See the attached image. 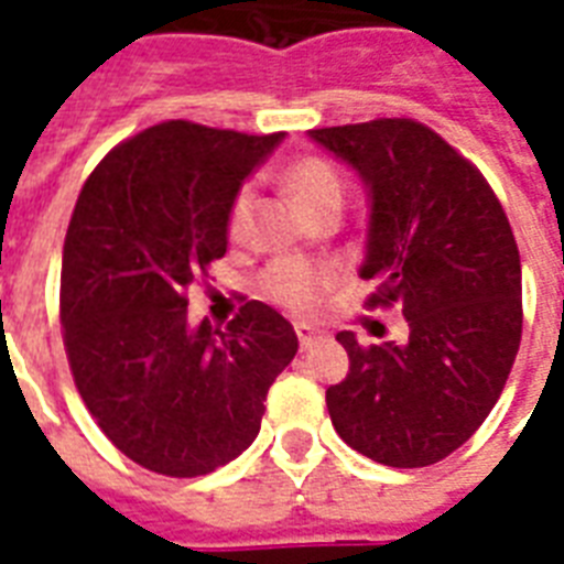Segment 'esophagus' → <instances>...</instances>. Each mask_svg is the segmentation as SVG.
<instances>
[{
  "mask_svg": "<svg viewBox=\"0 0 564 564\" xmlns=\"http://www.w3.org/2000/svg\"><path fill=\"white\" fill-rule=\"evenodd\" d=\"M295 334H299L301 351H307V348H313V345H316V339H322V334H318V330H313L310 325H295Z\"/></svg>",
  "mask_w": 564,
  "mask_h": 564,
  "instance_id": "obj_1",
  "label": "esophagus"
}]
</instances>
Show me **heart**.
<instances>
[{"instance_id":"obj_1","label":"heart","mask_w":564,"mask_h":564,"mask_svg":"<svg viewBox=\"0 0 564 564\" xmlns=\"http://www.w3.org/2000/svg\"><path fill=\"white\" fill-rule=\"evenodd\" d=\"M286 187L313 216L327 207H343V178L330 163L318 161V158H304V161L292 163L286 170ZM251 210H254V187L242 184L230 198L228 216H225V230H228L230 242H242L248 237ZM336 283H339V272L334 265H316L307 260H292V257L278 260L263 272L265 295L295 313L316 310L336 290Z\"/></svg>"}]
</instances>
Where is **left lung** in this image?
I'll use <instances>...</instances> for the list:
<instances>
[{"label":"left lung","instance_id":"obj_1","mask_svg":"<svg viewBox=\"0 0 564 564\" xmlns=\"http://www.w3.org/2000/svg\"><path fill=\"white\" fill-rule=\"evenodd\" d=\"M371 189L362 281L369 310L406 316L403 345L336 336L348 375L327 389L345 445L380 465L424 468L477 433L521 345V254L503 204L468 158L406 117L316 128Z\"/></svg>","mask_w":564,"mask_h":564}]
</instances>
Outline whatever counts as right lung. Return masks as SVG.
I'll return each mask as SVG.
<instances>
[{
	"mask_svg": "<svg viewBox=\"0 0 564 564\" xmlns=\"http://www.w3.org/2000/svg\"><path fill=\"white\" fill-rule=\"evenodd\" d=\"M281 137L172 119L113 145L78 193L61 263L66 360L101 433L154 474L237 459L299 351L263 301L225 330L187 318L189 286L228 248L230 198Z\"/></svg>",
	"mask_w": 564,
	"mask_h": 564,
	"instance_id": "right-lung-1",
	"label": "right lung"
}]
</instances>
